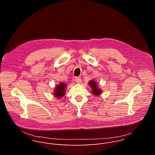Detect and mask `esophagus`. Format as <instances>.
Segmentation results:
<instances>
[{"mask_svg": "<svg viewBox=\"0 0 155 155\" xmlns=\"http://www.w3.org/2000/svg\"><path fill=\"white\" fill-rule=\"evenodd\" d=\"M75 81L77 83H80L81 82V78L80 77H76L75 78Z\"/></svg>", "mask_w": 155, "mask_h": 155, "instance_id": "obj_1", "label": "esophagus"}]
</instances>
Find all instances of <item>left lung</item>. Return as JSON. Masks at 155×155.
<instances>
[{"label":"left lung","instance_id":"obj_1","mask_svg":"<svg viewBox=\"0 0 155 155\" xmlns=\"http://www.w3.org/2000/svg\"><path fill=\"white\" fill-rule=\"evenodd\" d=\"M89 85L90 86V87H91L92 89V93L95 95V96H99L101 94L102 91L101 90L100 88H99L97 87V82H96L94 80H91L89 83H88Z\"/></svg>","mask_w":155,"mask_h":155}]
</instances>
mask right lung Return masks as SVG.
<instances>
[{"label": "right lung", "instance_id": "1", "mask_svg": "<svg viewBox=\"0 0 155 155\" xmlns=\"http://www.w3.org/2000/svg\"><path fill=\"white\" fill-rule=\"evenodd\" d=\"M67 87V84L63 83H60L58 84L54 89V96L58 98L61 99L62 97L65 95V88Z\"/></svg>", "mask_w": 155, "mask_h": 155}]
</instances>
